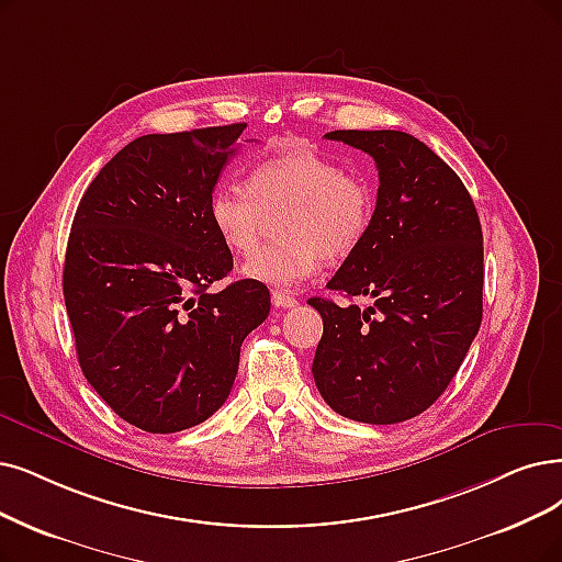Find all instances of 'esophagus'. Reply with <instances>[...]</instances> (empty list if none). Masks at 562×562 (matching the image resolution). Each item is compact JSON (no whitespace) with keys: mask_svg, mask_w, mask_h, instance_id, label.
<instances>
[{"mask_svg":"<svg viewBox=\"0 0 562 562\" xmlns=\"http://www.w3.org/2000/svg\"><path fill=\"white\" fill-rule=\"evenodd\" d=\"M272 304L277 308H290V306H297V300L290 295V293H283V290H274V293H272Z\"/></svg>","mask_w":562,"mask_h":562,"instance_id":"34e87169","label":"esophagus"}]
</instances>
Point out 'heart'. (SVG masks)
Wrapping results in <instances>:
<instances>
[{"instance_id":"1","label":"heart","mask_w":562,"mask_h":562,"mask_svg":"<svg viewBox=\"0 0 562 562\" xmlns=\"http://www.w3.org/2000/svg\"><path fill=\"white\" fill-rule=\"evenodd\" d=\"M281 241L258 249L244 274L290 288L308 279L327 258H346L371 231L375 193L364 177L311 147H290L258 161L246 184L221 179L210 195V221L233 254H251L269 214L283 212Z\"/></svg>"}]
</instances>
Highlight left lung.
<instances>
[{
  "instance_id": "obj_1",
  "label": "left lung",
  "mask_w": 562,
  "mask_h": 562,
  "mask_svg": "<svg viewBox=\"0 0 562 562\" xmlns=\"http://www.w3.org/2000/svg\"><path fill=\"white\" fill-rule=\"evenodd\" d=\"M373 156L371 231L327 283L350 304L313 297L323 339L313 380L339 415L396 424L447 390L482 323L484 246L473 198L436 151L403 131H329ZM374 302L359 307L351 300Z\"/></svg>"
}]
</instances>
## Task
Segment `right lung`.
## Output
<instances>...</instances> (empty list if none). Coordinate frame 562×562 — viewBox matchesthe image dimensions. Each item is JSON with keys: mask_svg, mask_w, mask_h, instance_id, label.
<instances>
[{"mask_svg": "<svg viewBox=\"0 0 562 562\" xmlns=\"http://www.w3.org/2000/svg\"><path fill=\"white\" fill-rule=\"evenodd\" d=\"M246 124L149 133L87 187L64 260V302L87 383L147 434L184 431L226 403L246 334L269 313L254 279L210 290L233 254L210 195Z\"/></svg>", "mask_w": 562, "mask_h": 562, "instance_id": "right-lung-1", "label": "right lung"}]
</instances>
